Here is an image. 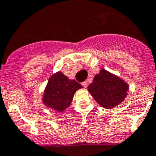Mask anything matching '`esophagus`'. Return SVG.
Wrapping results in <instances>:
<instances>
[{
	"mask_svg": "<svg viewBox=\"0 0 156 156\" xmlns=\"http://www.w3.org/2000/svg\"><path fill=\"white\" fill-rule=\"evenodd\" d=\"M82 86H83V87H85V88H86V86H87V82L85 81V82H82Z\"/></svg>",
	"mask_w": 156,
	"mask_h": 156,
	"instance_id": "obj_1",
	"label": "esophagus"
}]
</instances>
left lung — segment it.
Segmentation results:
<instances>
[{
  "mask_svg": "<svg viewBox=\"0 0 156 156\" xmlns=\"http://www.w3.org/2000/svg\"><path fill=\"white\" fill-rule=\"evenodd\" d=\"M87 90L98 105L109 109L124 101L129 94V86L116 74L101 69L94 76Z\"/></svg>",
  "mask_w": 156,
  "mask_h": 156,
  "instance_id": "left-lung-1",
  "label": "left lung"
}]
</instances>
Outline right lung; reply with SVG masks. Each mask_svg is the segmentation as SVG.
Returning a JSON list of instances; mask_svg holds the SVG:
<instances>
[{
	"instance_id": "add662e5",
	"label": "right lung",
	"mask_w": 156,
	"mask_h": 156,
	"mask_svg": "<svg viewBox=\"0 0 156 156\" xmlns=\"http://www.w3.org/2000/svg\"><path fill=\"white\" fill-rule=\"evenodd\" d=\"M82 88V85L70 79L62 72H56L48 79L42 102L46 107L62 112L70 105L76 91Z\"/></svg>"
}]
</instances>
